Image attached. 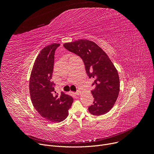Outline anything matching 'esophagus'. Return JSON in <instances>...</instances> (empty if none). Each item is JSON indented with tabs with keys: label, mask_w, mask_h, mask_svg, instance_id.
Segmentation results:
<instances>
[{
	"label": "esophagus",
	"mask_w": 154,
	"mask_h": 154,
	"mask_svg": "<svg viewBox=\"0 0 154 154\" xmlns=\"http://www.w3.org/2000/svg\"><path fill=\"white\" fill-rule=\"evenodd\" d=\"M80 93H81V91H79V90H77V91L75 92V94L77 95H79L80 94Z\"/></svg>",
	"instance_id": "1"
}]
</instances>
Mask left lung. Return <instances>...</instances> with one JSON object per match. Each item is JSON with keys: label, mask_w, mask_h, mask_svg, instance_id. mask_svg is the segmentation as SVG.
<instances>
[{"label": "left lung", "mask_w": 154, "mask_h": 154, "mask_svg": "<svg viewBox=\"0 0 154 154\" xmlns=\"http://www.w3.org/2000/svg\"><path fill=\"white\" fill-rule=\"evenodd\" d=\"M63 47L80 56L87 74L94 80L91 91L94 100L88 111L94 116L106 114L114 107L120 91L118 72L109 56L95 42L80 39L66 43Z\"/></svg>", "instance_id": "obj_1"}]
</instances>
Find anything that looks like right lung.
<instances>
[{
    "instance_id": "1",
    "label": "right lung",
    "mask_w": 154,
    "mask_h": 154,
    "mask_svg": "<svg viewBox=\"0 0 154 154\" xmlns=\"http://www.w3.org/2000/svg\"><path fill=\"white\" fill-rule=\"evenodd\" d=\"M60 44L47 45L40 52L34 63L29 80L31 101L38 114L52 122H60L68 116L73 98L55 91L52 81L54 54Z\"/></svg>"
}]
</instances>
